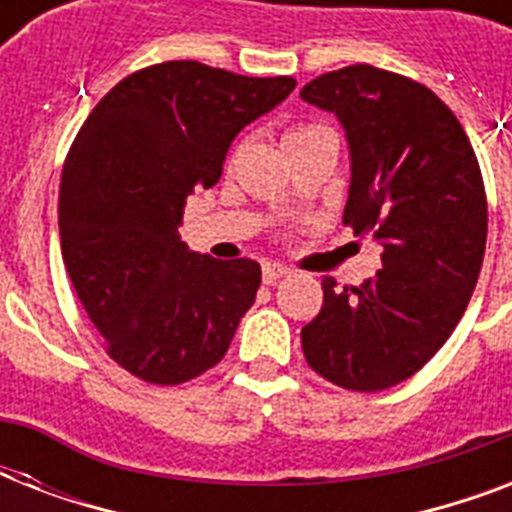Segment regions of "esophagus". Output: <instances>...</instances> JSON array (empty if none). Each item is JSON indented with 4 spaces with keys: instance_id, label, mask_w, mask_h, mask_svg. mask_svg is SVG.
<instances>
[{
    "instance_id": "esophagus-1",
    "label": "esophagus",
    "mask_w": 512,
    "mask_h": 512,
    "mask_svg": "<svg viewBox=\"0 0 512 512\" xmlns=\"http://www.w3.org/2000/svg\"><path fill=\"white\" fill-rule=\"evenodd\" d=\"M289 268H284V265L279 263H265L263 265V281L265 284H276V281L281 279V276H287Z\"/></svg>"
}]
</instances>
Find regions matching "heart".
I'll use <instances>...</instances> for the list:
<instances>
[{
    "label": "heart",
    "mask_w": 512,
    "mask_h": 512,
    "mask_svg": "<svg viewBox=\"0 0 512 512\" xmlns=\"http://www.w3.org/2000/svg\"><path fill=\"white\" fill-rule=\"evenodd\" d=\"M319 130H324L321 124H295V127H289V130L284 132V148L297 143V140L308 138V135H313V132H319Z\"/></svg>",
    "instance_id": "1"
}]
</instances>
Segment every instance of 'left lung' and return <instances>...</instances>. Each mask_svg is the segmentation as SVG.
Masks as SVG:
<instances>
[{"label": "left lung", "instance_id": "obj_1", "mask_svg": "<svg viewBox=\"0 0 512 512\" xmlns=\"http://www.w3.org/2000/svg\"><path fill=\"white\" fill-rule=\"evenodd\" d=\"M345 130L342 223L382 247L358 287L321 281L305 361L340 388L374 393L420 372L462 319L486 249V193L468 135L425 84L374 66L316 76L300 90Z\"/></svg>", "mask_w": 512, "mask_h": 512}]
</instances>
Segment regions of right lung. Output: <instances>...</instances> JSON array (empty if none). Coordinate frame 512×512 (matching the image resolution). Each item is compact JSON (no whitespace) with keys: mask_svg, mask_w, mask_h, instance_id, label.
<instances>
[{"mask_svg":"<svg viewBox=\"0 0 512 512\" xmlns=\"http://www.w3.org/2000/svg\"><path fill=\"white\" fill-rule=\"evenodd\" d=\"M295 84L170 60L122 79L76 135L60 175L63 263L108 356L140 380L212 369L255 303L260 265L191 252L177 225L233 138Z\"/></svg>","mask_w":512,"mask_h":512,"instance_id":"right-lung-1","label":"right lung"}]
</instances>
